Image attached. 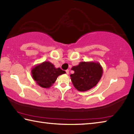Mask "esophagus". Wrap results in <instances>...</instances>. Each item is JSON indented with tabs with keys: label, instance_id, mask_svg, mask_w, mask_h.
<instances>
[{
	"label": "esophagus",
	"instance_id": "1",
	"mask_svg": "<svg viewBox=\"0 0 134 134\" xmlns=\"http://www.w3.org/2000/svg\"><path fill=\"white\" fill-rule=\"evenodd\" d=\"M65 72H66L67 74H69V70H67L66 71H65Z\"/></svg>",
	"mask_w": 134,
	"mask_h": 134
}]
</instances>
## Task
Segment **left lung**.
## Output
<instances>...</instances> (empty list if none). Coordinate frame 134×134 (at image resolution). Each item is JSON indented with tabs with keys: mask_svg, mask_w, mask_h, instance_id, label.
Listing matches in <instances>:
<instances>
[{
	"mask_svg": "<svg viewBox=\"0 0 134 134\" xmlns=\"http://www.w3.org/2000/svg\"><path fill=\"white\" fill-rule=\"evenodd\" d=\"M74 71L70 75L74 87L79 91H86L98 84L103 75V69L98 62H81L71 68Z\"/></svg>",
	"mask_w": 134,
	"mask_h": 134,
	"instance_id": "left-lung-1",
	"label": "left lung"
}]
</instances>
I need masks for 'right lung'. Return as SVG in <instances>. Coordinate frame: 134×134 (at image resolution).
Wrapping results in <instances>:
<instances>
[{
    "label": "right lung",
    "instance_id": "1",
    "mask_svg": "<svg viewBox=\"0 0 134 134\" xmlns=\"http://www.w3.org/2000/svg\"><path fill=\"white\" fill-rule=\"evenodd\" d=\"M33 79L36 84L44 88L52 86L60 75L65 73L60 68H55L50 62H44L37 64L31 70Z\"/></svg>",
    "mask_w": 134,
    "mask_h": 134
}]
</instances>
